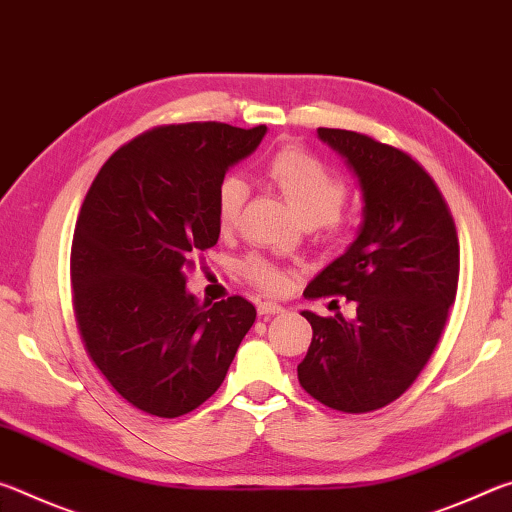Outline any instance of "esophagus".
<instances>
[{"label": "esophagus", "mask_w": 512, "mask_h": 512, "mask_svg": "<svg viewBox=\"0 0 512 512\" xmlns=\"http://www.w3.org/2000/svg\"><path fill=\"white\" fill-rule=\"evenodd\" d=\"M257 311H259V316H273V314H282L284 307L277 305V302L264 300V302H259V305H257Z\"/></svg>", "instance_id": "34e87169"}]
</instances>
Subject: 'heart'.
<instances>
[{
  "mask_svg": "<svg viewBox=\"0 0 512 512\" xmlns=\"http://www.w3.org/2000/svg\"><path fill=\"white\" fill-rule=\"evenodd\" d=\"M262 176L287 198L307 225H318L327 235H341L345 230L341 205L348 196V183L316 153L302 146H282L262 164ZM246 194L248 189L241 178H221L214 194V214L221 232L237 228ZM241 273L266 293H284L293 280L291 268L262 255L246 257Z\"/></svg>",
  "mask_w": 512,
  "mask_h": 512,
  "instance_id": "heart-1",
  "label": "heart"
}]
</instances>
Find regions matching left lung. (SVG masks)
<instances>
[{
	"mask_svg": "<svg viewBox=\"0 0 512 512\" xmlns=\"http://www.w3.org/2000/svg\"><path fill=\"white\" fill-rule=\"evenodd\" d=\"M318 135L348 158L366 205L359 237L305 298L343 296L357 318L302 311L314 336L298 379L329 409L368 413L395 402L427 366L456 298L461 248L452 210L418 160L366 133Z\"/></svg>",
	"mask_w": 512,
	"mask_h": 512,
	"instance_id": "left-lung-1",
	"label": "left lung"
}]
</instances>
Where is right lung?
<instances>
[{"mask_svg":"<svg viewBox=\"0 0 512 512\" xmlns=\"http://www.w3.org/2000/svg\"><path fill=\"white\" fill-rule=\"evenodd\" d=\"M266 126L192 121L151 128L110 155L72 241V302L85 352L128 404L158 418L194 411L223 384L257 309L198 305L194 257L219 241L214 194Z\"/></svg>","mask_w":512,"mask_h":512,"instance_id":"1","label":"right lung"}]
</instances>
